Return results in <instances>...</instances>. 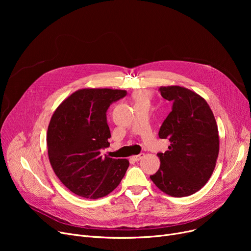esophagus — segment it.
Instances as JSON below:
<instances>
[{"instance_id": "obj_1", "label": "esophagus", "mask_w": 251, "mask_h": 251, "mask_svg": "<svg viewBox=\"0 0 251 251\" xmlns=\"http://www.w3.org/2000/svg\"><path fill=\"white\" fill-rule=\"evenodd\" d=\"M144 156V153H140V154H138V155H134V156H132V160L134 161V162H139L142 157Z\"/></svg>"}]
</instances>
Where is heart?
Masks as SVG:
<instances>
[{"mask_svg": "<svg viewBox=\"0 0 251 251\" xmlns=\"http://www.w3.org/2000/svg\"><path fill=\"white\" fill-rule=\"evenodd\" d=\"M138 98H140V99H143V98H144V96H143V95H139V96H138Z\"/></svg>", "mask_w": 251, "mask_h": 251, "instance_id": "1", "label": "heart"}]
</instances>
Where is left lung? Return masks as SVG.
I'll use <instances>...</instances> for the list:
<instances>
[{"label": "left lung", "instance_id": "left-lung-1", "mask_svg": "<svg viewBox=\"0 0 251 251\" xmlns=\"http://www.w3.org/2000/svg\"><path fill=\"white\" fill-rule=\"evenodd\" d=\"M159 91L173 102L159 131V137L171 144L169 151L157 153L161 166L151 179L171 196H188L205 185L216 167L220 146L216 119L207 102L190 89L162 86Z\"/></svg>", "mask_w": 251, "mask_h": 251}]
</instances>
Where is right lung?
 Listing matches in <instances>:
<instances>
[{"mask_svg": "<svg viewBox=\"0 0 251 251\" xmlns=\"http://www.w3.org/2000/svg\"><path fill=\"white\" fill-rule=\"evenodd\" d=\"M126 95L120 89H80L52 115L47 137L50 163L73 193L97 200L112 192L125 176L129 162L102 157L100 151L110 147L107 111Z\"/></svg>", "mask_w": 251, "mask_h": 251, "instance_id": "right-lung-1", "label": "right lung"}]
</instances>
